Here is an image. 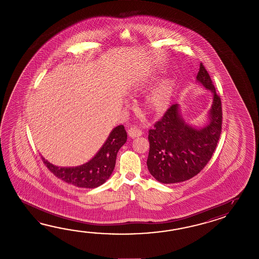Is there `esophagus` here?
<instances>
[{
  "label": "esophagus",
  "instance_id": "1",
  "mask_svg": "<svg viewBox=\"0 0 259 259\" xmlns=\"http://www.w3.org/2000/svg\"><path fill=\"white\" fill-rule=\"evenodd\" d=\"M127 134L131 138L140 137V136H142L143 132L140 128H138L137 127H132L128 130Z\"/></svg>",
  "mask_w": 259,
  "mask_h": 259
}]
</instances>
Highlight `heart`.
Returning <instances> with one entry per match:
<instances>
[{
	"mask_svg": "<svg viewBox=\"0 0 259 259\" xmlns=\"http://www.w3.org/2000/svg\"><path fill=\"white\" fill-rule=\"evenodd\" d=\"M173 93V81L170 78H164L152 89L144 99V109L149 115H159L169 105Z\"/></svg>",
	"mask_w": 259,
	"mask_h": 259,
	"instance_id": "1",
	"label": "heart"
}]
</instances>
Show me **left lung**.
<instances>
[{
	"instance_id": "obj_1",
	"label": "left lung",
	"mask_w": 259,
	"mask_h": 259,
	"mask_svg": "<svg viewBox=\"0 0 259 259\" xmlns=\"http://www.w3.org/2000/svg\"><path fill=\"white\" fill-rule=\"evenodd\" d=\"M196 82L213 94L204 126L195 127L185 121L180 105L176 104L149 131L146 164L157 182L170 184L192 179L204 168L215 152L222 125L221 101L203 64L200 65Z\"/></svg>"
}]
</instances>
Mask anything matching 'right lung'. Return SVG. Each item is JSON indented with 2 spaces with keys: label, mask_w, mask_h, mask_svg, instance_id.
I'll return each instance as SVG.
<instances>
[{
  "label": "right lung",
  "mask_w": 259,
  "mask_h": 259,
  "mask_svg": "<svg viewBox=\"0 0 259 259\" xmlns=\"http://www.w3.org/2000/svg\"><path fill=\"white\" fill-rule=\"evenodd\" d=\"M127 142V132L123 125L114 127L103 146L87 163L77 166H57L42 157L51 172L63 182L76 187H99L114 171L118 150Z\"/></svg>",
  "instance_id": "1"
}]
</instances>
